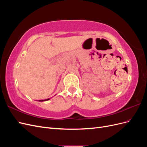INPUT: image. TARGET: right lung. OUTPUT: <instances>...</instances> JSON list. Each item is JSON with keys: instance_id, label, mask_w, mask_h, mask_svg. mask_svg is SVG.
Instances as JSON below:
<instances>
[{"instance_id": "add662e5", "label": "right lung", "mask_w": 147, "mask_h": 147, "mask_svg": "<svg viewBox=\"0 0 147 147\" xmlns=\"http://www.w3.org/2000/svg\"><path fill=\"white\" fill-rule=\"evenodd\" d=\"M50 98H49V99H45V100H39L38 101L39 102H43V101H47V100H50Z\"/></svg>"}]
</instances>
